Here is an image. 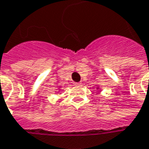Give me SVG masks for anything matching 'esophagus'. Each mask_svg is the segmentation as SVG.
<instances>
[{"label":"esophagus","mask_w":149,"mask_h":149,"mask_svg":"<svg viewBox=\"0 0 149 149\" xmlns=\"http://www.w3.org/2000/svg\"><path fill=\"white\" fill-rule=\"evenodd\" d=\"M81 82H75L74 83V85H81Z\"/></svg>","instance_id":"obj_1"}]
</instances>
